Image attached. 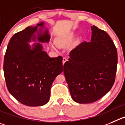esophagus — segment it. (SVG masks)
<instances>
[{
    "instance_id": "1",
    "label": "esophagus",
    "mask_w": 125,
    "mask_h": 125,
    "mask_svg": "<svg viewBox=\"0 0 125 125\" xmlns=\"http://www.w3.org/2000/svg\"><path fill=\"white\" fill-rule=\"evenodd\" d=\"M66 61H67V59H66V57H63V62H62L63 65H64V63H65Z\"/></svg>"
}]
</instances>
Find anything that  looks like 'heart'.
<instances>
[{"label":"heart","mask_w":125,"mask_h":125,"mask_svg":"<svg viewBox=\"0 0 125 125\" xmlns=\"http://www.w3.org/2000/svg\"><path fill=\"white\" fill-rule=\"evenodd\" d=\"M70 41V39H67V40H58L57 41L56 43H57V44L59 46L63 47L67 45L68 44V42H69Z\"/></svg>","instance_id":"b5f03b06"}]
</instances>
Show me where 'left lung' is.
<instances>
[{
    "label": "left lung",
    "instance_id": "8db88e82",
    "mask_svg": "<svg viewBox=\"0 0 125 125\" xmlns=\"http://www.w3.org/2000/svg\"><path fill=\"white\" fill-rule=\"evenodd\" d=\"M91 42L72 50L63 65V73L73 100L92 103L111 89L115 80L117 51L105 31L91 26Z\"/></svg>",
    "mask_w": 125,
    "mask_h": 125
}]
</instances>
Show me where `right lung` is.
Listing matches in <instances>:
<instances>
[{"label":"right lung","instance_id":"1","mask_svg":"<svg viewBox=\"0 0 125 125\" xmlns=\"http://www.w3.org/2000/svg\"><path fill=\"white\" fill-rule=\"evenodd\" d=\"M44 27L41 22L15 33L4 56L3 72L9 93L22 104L30 107L49 102L52 83L63 72L62 57L51 58L39 43L49 42L51 38L48 30L42 31ZM36 40L39 42L32 47L28 44Z\"/></svg>","mask_w":125,"mask_h":125}]
</instances>
